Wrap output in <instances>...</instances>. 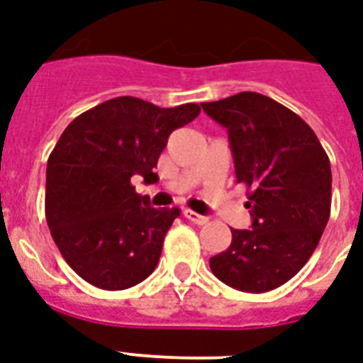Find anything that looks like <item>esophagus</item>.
I'll use <instances>...</instances> for the list:
<instances>
[{"instance_id":"esophagus-1","label":"esophagus","mask_w":363,"mask_h":363,"mask_svg":"<svg viewBox=\"0 0 363 363\" xmlns=\"http://www.w3.org/2000/svg\"><path fill=\"white\" fill-rule=\"evenodd\" d=\"M182 214H184V218H186V220H190L191 223H196V225H205V223L208 222L207 216H201V214H197V212H194V211H188V208L182 212Z\"/></svg>"}]
</instances>
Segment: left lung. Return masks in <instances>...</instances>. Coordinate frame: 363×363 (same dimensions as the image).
<instances>
[{
    "label": "left lung",
    "mask_w": 363,
    "mask_h": 363,
    "mask_svg": "<svg viewBox=\"0 0 363 363\" xmlns=\"http://www.w3.org/2000/svg\"><path fill=\"white\" fill-rule=\"evenodd\" d=\"M201 108L228 128L252 216V229H231V246L211 257V270L229 287L267 293L293 278L323 237L332 203L328 155L311 126L270 96L244 91Z\"/></svg>",
    "instance_id": "left-lung-1"
}]
</instances>
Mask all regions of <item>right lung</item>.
<instances>
[{
    "label": "right lung",
    "mask_w": 363,
    "mask_h": 363,
    "mask_svg": "<svg viewBox=\"0 0 363 363\" xmlns=\"http://www.w3.org/2000/svg\"><path fill=\"white\" fill-rule=\"evenodd\" d=\"M199 111L197 104L158 108L117 96L65 128L46 167V222L63 259L87 284L121 291L152 274L181 211L151 207L130 179L155 182L152 167L169 134Z\"/></svg>",
    "instance_id": "obj_1"
}]
</instances>
